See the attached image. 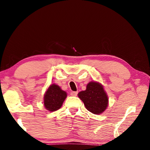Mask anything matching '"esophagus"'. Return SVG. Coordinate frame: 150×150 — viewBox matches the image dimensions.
Returning <instances> with one entry per match:
<instances>
[{"label": "esophagus", "mask_w": 150, "mask_h": 150, "mask_svg": "<svg viewBox=\"0 0 150 150\" xmlns=\"http://www.w3.org/2000/svg\"><path fill=\"white\" fill-rule=\"evenodd\" d=\"M78 94V92L77 91H72V92H71V96H77Z\"/></svg>", "instance_id": "34e87169"}]
</instances>
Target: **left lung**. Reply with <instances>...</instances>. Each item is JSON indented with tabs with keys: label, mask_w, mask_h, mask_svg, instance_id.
<instances>
[{
	"label": "left lung",
	"mask_w": 150,
	"mask_h": 150,
	"mask_svg": "<svg viewBox=\"0 0 150 150\" xmlns=\"http://www.w3.org/2000/svg\"><path fill=\"white\" fill-rule=\"evenodd\" d=\"M86 108L91 112L99 115L105 111L108 105V98L103 85L95 81L89 82L85 91L78 94Z\"/></svg>",
	"instance_id": "1"
}]
</instances>
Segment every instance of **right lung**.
Here are the masks:
<instances>
[{"label": "right lung", "instance_id": "add662e5", "mask_svg": "<svg viewBox=\"0 0 150 150\" xmlns=\"http://www.w3.org/2000/svg\"><path fill=\"white\" fill-rule=\"evenodd\" d=\"M67 97L65 91L61 89L59 86L51 85L45 92L44 97L45 108L50 112H54L59 109Z\"/></svg>", "mask_w": 150, "mask_h": 150}]
</instances>
